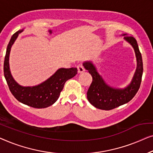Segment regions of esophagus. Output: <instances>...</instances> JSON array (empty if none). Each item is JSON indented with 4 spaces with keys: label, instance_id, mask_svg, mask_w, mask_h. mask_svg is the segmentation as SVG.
Masks as SVG:
<instances>
[{
    "label": "esophagus",
    "instance_id": "34e87169",
    "mask_svg": "<svg viewBox=\"0 0 153 153\" xmlns=\"http://www.w3.org/2000/svg\"><path fill=\"white\" fill-rule=\"evenodd\" d=\"M77 69H78V73H79V74L83 73L85 71V68H84V66L82 65V64H79V65L77 66Z\"/></svg>",
    "mask_w": 153,
    "mask_h": 153
}]
</instances>
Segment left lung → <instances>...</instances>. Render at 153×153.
I'll return each instance as SVG.
<instances>
[{
  "label": "left lung",
  "instance_id": "1",
  "mask_svg": "<svg viewBox=\"0 0 153 153\" xmlns=\"http://www.w3.org/2000/svg\"><path fill=\"white\" fill-rule=\"evenodd\" d=\"M124 39L134 49L137 60L136 73L130 85L124 89H117L107 85L96 71L91 62H85L84 66L92 76V82L87 91L89 102L96 108L102 110H111L128 102L134 97L140 88L143 75V61L138 44L132 35H125Z\"/></svg>",
  "mask_w": 153,
  "mask_h": 153
}]
</instances>
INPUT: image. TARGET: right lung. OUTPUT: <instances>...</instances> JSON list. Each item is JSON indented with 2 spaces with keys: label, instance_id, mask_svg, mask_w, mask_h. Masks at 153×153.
<instances>
[{
  "label": "right lung",
  "instance_id": "1",
  "mask_svg": "<svg viewBox=\"0 0 153 153\" xmlns=\"http://www.w3.org/2000/svg\"><path fill=\"white\" fill-rule=\"evenodd\" d=\"M21 32L22 30L17 31L13 34L7 45L4 60V76L10 91L17 100L34 108H46L57 101L65 82L76 76L77 74V68H59L50 78L35 87H24L18 85L10 74L9 56L12 44Z\"/></svg>",
  "mask_w": 153,
  "mask_h": 153
}]
</instances>
